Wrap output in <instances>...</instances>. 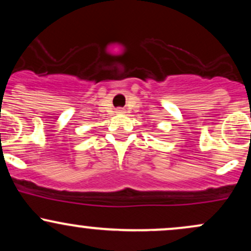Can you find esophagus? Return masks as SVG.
Instances as JSON below:
<instances>
[{"label":"esophagus","instance_id":"obj_1","mask_svg":"<svg viewBox=\"0 0 251 251\" xmlns=\"http://www.w3.org/2000/svg\"><path fill=\"white\" fill-rule=\"evenodd\" d=\"M118 113H124V111L122 108H119V109H118Z\"/></svg>","mask_w":251,"mask_h":251}]
</instances>
